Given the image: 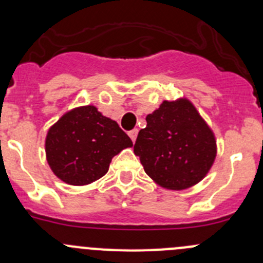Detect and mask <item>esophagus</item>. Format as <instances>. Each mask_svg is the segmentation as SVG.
I'll return each mask as SVG.
<instances>
[{"instance_id": "esophagus-1", "label": "esophagus", "mask_w": 263, "mask_h": 263, "mask_svg": "<svg viewBox=\"0 0 263 263\" xmlns=\"http://www.w3.org/2000/svg\"><path fill=\"white\" fill-rule=\"evenodd\" d=\"M137 134H139V129L137 128H135V129H132V131H129L128 132V136L131 137V140L132 141H136V139H137Z\"/></svg>"}]
</instances>
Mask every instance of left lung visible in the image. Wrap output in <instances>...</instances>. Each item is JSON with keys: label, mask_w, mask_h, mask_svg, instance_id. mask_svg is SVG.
<instances>
[{"label": "left lung", "mask_w": 263, "mask_h": 263, "mask_svg": "<svg viewBox=\"0 0 263 263\" xmlns=\"http://www.w3.org/2000/svg\"><path fill=\"white\" fill-rule=\"evenodd\" d=\"M146 122L134 151L150 178L168 190H184L208 174L216 156V142L190 100H164Z\"/></svg>", "instance_id": "obj_1"}]
</instances>
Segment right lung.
Listing matches in <instances>:
<instances>
[{
  "label": "right lung",
  "mask_w": 263,
  "mask_h": 263,
  "mask_svg": "<svg viewBox=\"0 0 263 263\" xmlns=\"http://www.w3.org/2000/svg\"><path fill=\"white\" fill-rule=\"evenodd\" d=\"M132 141L116 121L94 105L76 108L49 128L46 154L53 173L63 182L84 185L102 178L113 156Z\"/></svg>",
  "instance_id": "1"
}]
</instances>
